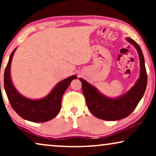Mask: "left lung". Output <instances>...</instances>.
<instances>
[{
	"label": "left lung",
	"instance_id": "8db88e82",
	"mask_svg": "<svg viewBox=\"0 0 156 156\" xmlns=\"http://www.w3.org/2000/svg\"><path fill=\"white\" fill-rule=\"evenodd\" d=\"M126 40L137 50L140 66L139 78L128 92L116 99H111L100 93L87 81L80 78L88 108L94 116L103 120L116 121L129 116L137 106L146 91L147 73L141 49L133 40L130 37H127Z\"/></svg>",
	"mask_w": 156,
	"mask_h": 156
}]
</instances>
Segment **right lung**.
<instances>
[{"label":"right lung","mask_w":156,"mask_h":156,"mask_svg":"<svg viewBox=\"0 0 156 156\" xmlns=\"http://www.w3.org/2000/svg\"><path fill=\"white\" fill-rule=\"evenodd\" d=\"M16 50L10 55L4 72V88L10 105L15 112L25 120L37 123L50 121L58 114L64 93L72 81L77 77L73 75L61 81L48 96L41 99H27L16 90L10 79V65Z\"/></svg>","instance_id":"right-lung-1"}]
</instances>
